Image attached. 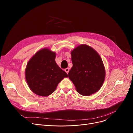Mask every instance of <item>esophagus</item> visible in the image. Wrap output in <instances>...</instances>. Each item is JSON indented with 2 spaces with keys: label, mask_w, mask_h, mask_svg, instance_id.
<instances>
[{
  "label": "esophagus",
  "mask_w": 133,
  "mask_h": 133,
  "mask_svg": "<svg viewBox=\"0 0 133 133\" xmlns=\"http://www.w3.org/2000/svg\"><path fill=\"white\" fill-rule=\"evenodd\" d=\"M69 71V68H66V69H65V71L67 74L68 73Z\"/></svg>",
  "instance_id": "1"
}]
</instances>
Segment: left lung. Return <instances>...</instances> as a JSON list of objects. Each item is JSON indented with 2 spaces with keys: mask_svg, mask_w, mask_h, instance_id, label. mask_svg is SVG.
Masks as SVG:
<instances>
[{
  "mask_svg": "<svg viewBox=\"0 0 133 133\" xmlns=\"http://www.w3.org/2000/svg\"><path fill=\"white\" fill-rule=\"evenodd\" d=\"M73 67L68 77L77 92L89 96L100 89L105 78V70L99 54L94 49L82 45L71 52Z\"/></svg>",
  "mask_w": 133,
  "mask_h": 133,
  "instance_id": "obj_1",
  "label": "left lung"
}]
</instances>
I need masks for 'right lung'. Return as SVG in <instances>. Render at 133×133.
I'll use <instances>...</instances> for the list:
<instances>
[{"mask_svg":"<svg viewBox=\"0 0 133 133\" xmlns=\"http://www.w3.org/2000/svg\"><path fill=\"white\" fill-rule=\"evenodd\" d=\"M55 53L48 49L38 51L28 62L25 76L32 92L47 96L53 93L58 83L67 74L55 61Z\"/></svg>","mask_w":133,"mask_h":133,"instance_id":"obj_1","label":"right lung"}]
</instances>
